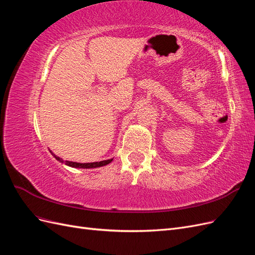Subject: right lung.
I'll use <instances>...</instances> for the list:
<instances>
[{
  "mask_svg": "<svg viewBox=\"0 0 255 255\" xmlns=\"http://www.w3.org/2000/svg\"><path fill=\"white\" fill-rule=\"evenodd\" d=\"M52 153V152H51ZM53 154V153H52ZM54 157H55L57 160H59L60 163H63L69 167H72V168H84V169H90V168H99V167H102L105 165H109L110 163H112L113 158L111 159H107V160H101V161H95V163H76V161H70V160H63L60 157L56 156L55 154H53Z\"/></svg>",
  "mask_w": 255,
  "mask_h": 255,
  "instance_id": "1",
  "label": "right lung"
}]
</instances>
